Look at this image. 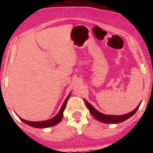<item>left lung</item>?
I'll return each instance as SVG.
<instances>
[{
    "label": "left lung",
    "instance_id": "left-lung-1",
    "mask_svg": "<svg viewBox=\"0 0 153 153\" xmlns=\"http://www.w3.org/2000/svg\"><path fill=\"white\" fill-rule=\"evenodd\" d=\"M84 101H85V105H86L87 108H88L89 111H90L91 115H92L95 119H97L98 121H99V122H103V123H106V124H117V123H121V122H124V121H126L127 119L130 118L131 117H132V116L136 113V111L138 110L140 104H141V103H140L134 110H133L132 111L129 112V113L126 114H124V115H121V116L120 115L116 116V115H106V114H104L101 113V112L99 111L96 110L90 103L88 102L86 100L84 99Z\"/></svg>",
    "mask_w": 153,
    "mask_h": 153
}]
</instances>
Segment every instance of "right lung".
I'll list each match as a JSON object with an SVG mask.
<instances>
[{
    "label": "right lung",
    "instance_id": "obj_1",
    "mask_svg": "<svg viewBox=\"0 0 153 153\" xmlns=\"http://www.w3.org/2000/svg\"><path fill=\"white\" fill-rule=\"evenodd\" d=\"M70 96H71V93H70V94L68 95V97L66 98V99L65 100L64 103H63L62 106L61 107L59 113L57 114L55 117H53V118L48 119V120H46V121H42V122H29V121L24 120V119L20 118V117H19V118H20V119L23 122L25 123V124L35 128H46V127H52V126L56 125V124H58V123L62 120L63 117V111H64L65 108L67 101H68V99H69Z\"/></svg>",
    "mask_w": 153,
    "mask_h": 153
}]
</instances>
